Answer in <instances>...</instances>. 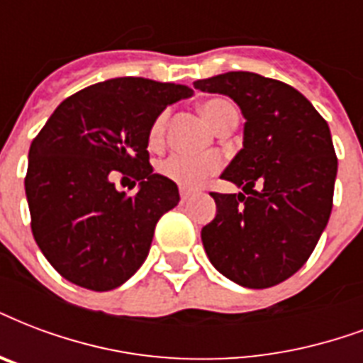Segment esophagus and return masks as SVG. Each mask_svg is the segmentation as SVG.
<instances>
[{
	"label": "esophagus",
	"instance_id": "34e87169",
	"mask_svg": "<svg viewBox=\"0 0 363 363\" xmlns=\"http://www.w3.org/2000/svg\"><path fill=\"white\" fill-rule=\"evenodd\" d=\"M192 196H194V192H190V190H181V201H182V203L190 200Z\"/></svg>",
	"mask_w": 363,
	"mask_h": 363
}]
</instances>
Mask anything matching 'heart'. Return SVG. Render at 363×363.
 <instances>
[{
  "mask_svg": "<svg viewBox=\"0 0 363 363\" xmlns=\"http://www.w3.org/2000/svg\"><path fill=\"white\" fill-rule=\"evenodd\" d=\"M201 114L206 116V120L211 123L215 129L223 127L232 120H238L236 106L226 99H207L201 102ZM169 120V110H163L156 116V120L152 121L150 131H148V145L150 148L157 150L165 143V127ZM223 169V160L217 154L209 156H184V154H173L157 163V173L165 179H169L181 188H194L201 186L209 177L217 175Z\"/></svg>",
  "mask_w": 363,
  "mask_h": 363,
  "instance_id": "obj_1",
  "label": "heart"
}]
</instances>
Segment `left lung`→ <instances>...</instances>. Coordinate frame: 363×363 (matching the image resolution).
Segmentation results:
<instances>
[{
  "mask_svg": "<svg viewBox=\"0 0 363 363\" xmlns=\"http://www.w3.org/2000/svg\"><path fill=\"white\" fill-rule=\"evenodd\" d=\"M194 87L228 95L245 118L243 148L223 173L245 194L211 192L217 217L201 230L207 257L240 286H278L308 261L331 215L337 156L328 121L291 85L253 72Z\"/></svg>",
  "mask_w": 363,
  "mask_h": 363,
  "instance_id": "left-lung-1",
  "label": "left lung"
}]
</instances>
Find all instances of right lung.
Segmentation results:
<instances>
[{
  "label": "right lung",
  "mask_w": 363,
  "mask_h": 363,
  "mask_svg": "<svg viewBox=\"0 0 363 363\" xmlns=\"http://www.w3.org/2000/svg\"><path fill=\"white\" fill-rule=\"evenodd\" d=\"M192 93L114 77L68 96L41 127L24 188L35 243L62 278L110 291L145 262L157 220L181 200L175 182L152 169L148 131L167 104ZM118 176L138 182L139 192L118 193Z\"/></svg>",
  "instance_id": "add662e5"
}]
</instances>
